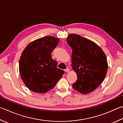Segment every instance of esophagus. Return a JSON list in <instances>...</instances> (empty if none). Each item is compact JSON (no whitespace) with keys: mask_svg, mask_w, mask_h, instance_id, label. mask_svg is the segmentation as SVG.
I'll return each instance as SVG.
<instances>
[{"mask_svg":"<svg viewBox=\"0 0 123 123\" xmlns=\"http://www.w3.org/2000/svg\"><path fill=\"white\" fill-rule=\"evenodd\" d=\"M64 70H65V71H66V72H67V73H68V72H69V68H66Z\"/></svg>","mask_w":123,"mask_h":123,"instance_id":"esophagus-1","label":"esophagus"}]
</instances>
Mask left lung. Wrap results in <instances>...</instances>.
I'll return each instance as SVG.
<instances>
[{"label": "left lung", "mask_w": 123, "mask_h": 123, "mask_svg": "<svg viewBox=\"0 0 123 123\" xmlns=\"http://www.w3.org/2000/svg\"><path fill=\"white\" fill-rule=\"evenodd\" d=\"M67 41L71 47V67L77 74L73 88L82 94L92 92L104 81L108 70L106 56L102 48L80 35L70 34Z\"/></svg>", "instance_id": "left-lung-1"}]
</instances>
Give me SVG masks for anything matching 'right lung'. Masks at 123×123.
Returning a JSON list of instances; mask_svg holds the SVG:
<instances>
[{
    "instance_id": "add662e5",
    "label": "right lung",
    "mask_w": 123,
    "mask_h": 123,
    "mask_svg": "<svg viewBox=\"0 0 123 123\" xmlns=\"http://www.w3.org/2000/svg\"><path fill=\"white\" fill-rule=\"evenodd\" d=\"M59 39L44 37L29 43L21 53L19 73L26 86L33 92L45 93L54 88L64 71L57 68L51 53Z\"/></svg>"
}]
</instances>
